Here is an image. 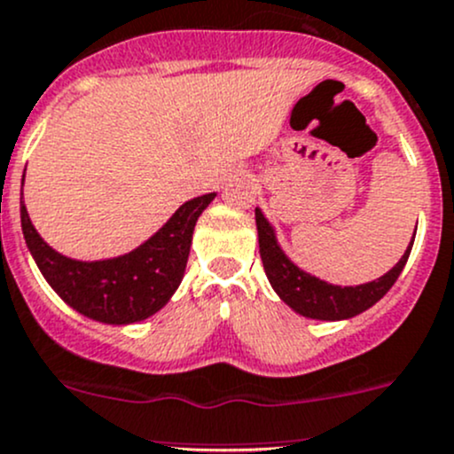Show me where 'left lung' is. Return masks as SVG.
Here are the masks:
<instances>
[{
  "instance_id": "left-lung-1",
  "label": "left lung",
  "mask_w": 454,
  "mask_h": 454,
  "mask_svg": "<svg viewBox=\"0 0 454 454\" xmlns=\"http://www.w3.org/2000/svg\"><path fill=\"white\" fill-rule=\"evenodd\" d=\"M255 227H258L260 258H262L264 273H267L273 291L280 295V300L286 307H291L300 316L326 322L348 320V317L360 316L362 311H366L378 300L384 298L390 286L395 285V280L399 278L402 269L406 267L412 242H415V236H412L411 245L406 247L399 262L390 271H386L384 276L378 278V280H371L356 286H340L320 280V278L311 276L304 269H300L285 254V249L278 242L276 229H273L271 223L264 218V214L258 207H255Z\"/></svg>"
}]
</instances>
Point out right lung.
Returning a JSON list of instances; mask_svg holds the SVG:
<instances>
[{
  "label": "right lung",
  "mask_w": 454,
  "mask_h": 454,
  "mask_svg": "<svg viewBox=\"0 0 454 454\" xmlns=\"http://www.w3.org/2000/svg\"><path fill=\"white\" fill-rule=\"evenodd\" d=\"M214 199L216 194H205L183 203L154 236L128 254L74 260L39 236L24 205L21 178V231L42 276L68 307L90 320L125 326L147 320L169 302L185 276L196 221Z\"/></svg>",
  "instance_id": "obj_1"
}]
</instances>
